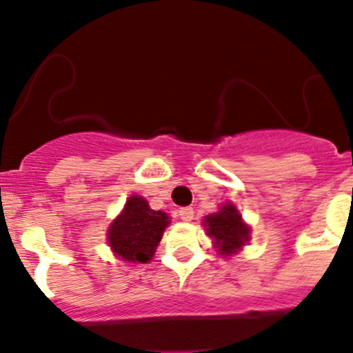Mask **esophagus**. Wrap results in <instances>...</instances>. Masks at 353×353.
<instances>
[{
    "label": "esophagus",
    "mask_w": 353,
    "mask_h": 353,
    "mask_svg": "<svg viewBox=\"0 0 353 353\" xmlns=\"http://www.w3.org/2000/svg\"><path fill=\"white\" fill-rule=\"evenodd\" d=\"M179 216L181 220H184V222H191L194 216V210L191 208V206H184V208L179 210Z\"/></svg>",
    "instance_id": "obj_1"
}]
</instances>
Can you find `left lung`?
I'll use <instances>...</instances> for the list:
<instances>
[{
    "label": "left lung",
    "mask_w": 353,
    "mask_h": 353,
    "mask_svg": "<svg viewBox=\"0 0 353 353\" xmlns=\"http://www.w3.org/2000/svg\"><path fill=\"white\" fill-rule=\"evenodd\" d=\"M205 225L208 236L215 239L219 252L223 256L237 252L249 239V229L234 205L222 206L220 212L206 216Z\"/></svg>",
    "instance_id": "8db88e82"
}]
</instances>
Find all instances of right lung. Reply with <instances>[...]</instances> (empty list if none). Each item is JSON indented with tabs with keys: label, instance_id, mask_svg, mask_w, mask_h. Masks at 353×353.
Here are the masks:
<instances>
[{
	"label": "right lung",
	"instance_id": "obj_1",
	"mask_svg": "<svg viewBox=\"0 0 353 353\" xmlns=\"http://www.w3.org/2000/svg\"><path fill=\"white\" fill-rule=\"evenodd\" d=\"M167 223L169 216L165 213L152 210L147 199L131 196L110 225L109 245L121 259L147 263L154 256Z\"/></svg>",
	"mask_w": 353,
	"mask_h": 353
}]
</instances>
